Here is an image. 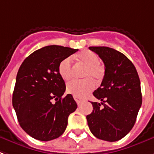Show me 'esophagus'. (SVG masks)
<instances>
[{
	"instance_id": "esophagus-1",
	"label": "esophagus",
	"mask_w": 154,
	"mask_h": 154,
	"mask_svg": "<svg viewBox=\"0 0 154 154\" xmlns=\"http://www.w3.org/2000/svg\"><path fill=\"white\" fill-rule=\"evenodd\" d=\"M74 99L78 106L81 105V104L82 103V102H83V99H82V98H77V97H74Z\"/></svg>"
}]
</instances>
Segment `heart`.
Listing matches in <instances>:
<instances>
[{
	"mask_svg": "<svg viewBox=\"0 0 154 154\" xmlns=\"http://www.w3.org/2000/svg\"><path fill=\"white\" fill-rule=\"evenodd\" d=\"M79 66L85 67L82 77L85 79L82 81H72L66 86V91L73 97L83 98L95 88V80L100 82L105 73L104 67L99 63L98 55L90 50H84L74 56ZM58 72L64 81L68 82L73 75V66L69 57L64 59L58 66Z\"/></svg>",
	"mask_w": 154,
	"mask_h": 154,
	"instance_id": "1",
	"label": "heart"
}]
</instances>
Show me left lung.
Masks as SVG:
<instances>
[{"label":"left lung","instance_id":"1","mask_svg":"<svg viewBox=\"0 0 154 154\" xmlns=\"http://www.w3.org/2000/svg\"><path fill=\"white\" fill-rule=\"evenodd\" d=\"M102 59L105 74L94 96L93 111L86 116L92 134L113 142L122 139L134 126L141 106L140 82L132 61L121 52L108 47H90Z\"/></svg>","mask_w":154,"mask_h":154}]
</instances>
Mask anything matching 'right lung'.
Wrapping results in <instances>:
<instances>
[{
  "mask_svg": "<svg viewBox=\"0 0 154 154\" xmlns=\"http://www.w3.org/2000/svg\"><path fill=\"white\" fill-rule=\"evenodd\" d=\"M77 51L62 46H46L26 57L18 69L13 106L21 128L35 139L48 141L60 137L66 129L69 116L77 109L72 94L62 98L66 86L58 66Z\"/></svg>",
  "mask_w": 154,
  "mask_h": 154,
  "instance_id": "add662e5",
  "label": "right lung"
}]
</instances>
